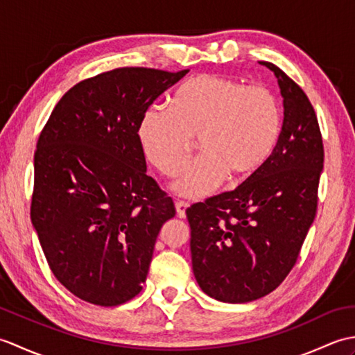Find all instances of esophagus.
I'll use <instances>...</instances> for the list:
<instances>
[{
  "mask_svg": "<svg viewBox=\"0 0 355 355\" xmlns=\"http://www.w3.org/2000/svg\"><path fill=\"white\" fill-rule=\"evenodd\" d=\"M187 207H189V202H186V201H177V202H175L177 215H178L180 218H184V216H186Z\"/></svg>",
  "mask_w": 355,
  "mask_h": 355,
  "instance_id": "34e87169",
  "label": "esophagus"
}]
</instances>
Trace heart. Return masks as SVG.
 <instances>
[{"mask_svg":"<svg viewBox=\"0 0 355 355\" xmlns=\"http://www.w3.org/2000/svg\"><path fill=\"white\" fill-rule=\"evenodd\" d=\"M173 110L154 105L141 117L139 141L150 164L177 175L200 140L202 154L172 184L186 198H201L225 177L258 172L273 154L282 128L275 94L238 79L202 73L177 89Z\"/></svg>","mask_w":355,"mask_h":355,"instance_id":"b5f03b06","label":"heart"}]
</instances>
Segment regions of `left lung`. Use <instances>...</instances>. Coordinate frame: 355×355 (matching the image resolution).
<instances>
[{
  "mask_svg": "<svg viewBox=\"0 0 355 355\" xmlns=\"http://www.w3.org/2000/svg\"><path fill=\"white\" fill-rule=\"evenodd\" d=\"M284 97L273 154L235 191L186 210L192 270L201 290L221 302L263 297L288 276L318 210L323 141L304 89L271 62Z\"/></svg>",
  "mask_w": 355,
  "mask_h": 355,
  "instance_id": "obj_1",
  "label": "left lung"
}]
</instances>
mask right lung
<instances>
[{"mask_svg":"<svg viewBox=\"0 0 355 355\" xmlns=\"http://www.w3.org/2000/svg\"><path fill=\"white\" fill-rule=\"evenodd\" d=\"M187 71L123 67L88 78L40 134L30 218L53 275L85 302L116 306L137 296L158 232L175 216L146 175L139 125Z\"/></svg>","mask_w":355,"mask_h":355,"instance_id":"add662e5","label":"right lung"}]
</instances>
